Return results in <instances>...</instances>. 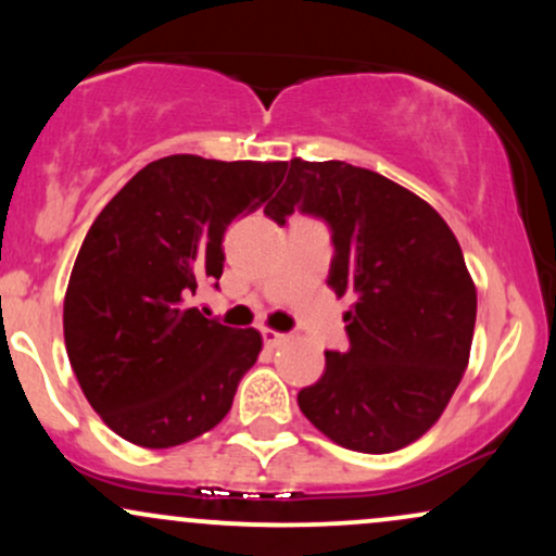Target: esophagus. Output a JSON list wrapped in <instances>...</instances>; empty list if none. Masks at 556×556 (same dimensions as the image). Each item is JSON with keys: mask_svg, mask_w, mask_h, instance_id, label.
I'll use <instances>...</instances> for the list:
<instances>
[{"mask_svg": "<svg viewBox=\"0 0 556 556\" xmlns=\"http://www.w3.org/2000/svg\"><path fill=\"white\" fill-rule=\"evenodd\" d=\"M261 337H264L266 348H277L279 342L287 340V334H282V331H277V329H261Z\"/></svg>", "mask_w": 556, "mask_h": 556, "instance_id": "obj_1", "label": "esophagus"}]
</instances>
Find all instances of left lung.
<instances>
[{"label": "left lung", "mask_w": 556, "mask_h": 556, "mask_svg": "<svg viewBox=\"0 0 556 556\" xmlns=\"http://www.w3.org/2000/svg\"><path fill=\"white\" fill-rule=\"evenodd\" d=\"M295 208L327 222V285L355 298L350 348L327 350V371L298 392L300 410L348 450H402L437 424L470 358L476 285L460 242L424 198L348 162L292 159L264 214L285 225Z\"/></svg>", "instance_id": "1"}]
</instances>
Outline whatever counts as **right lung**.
I'll use <instances>...</instances> for the list:
<instances>
[{"label": "right lung", "mask_w": 556, "mask_h": 556, "mask_svg": "<svg viewBox=\"0 0 556 556\" xmlns=\"http://www.w3.org/2000/svg\"><path fill=\"white\" fill-rule=\"evenodd\" d=\"M285 172L287 162L156 159L88 229L65 295L67 358L93 410L127 442L185 444L232 407L261 334L206 318L190 298L222 277L235 216L256 212Z\"/></svg>", "instance_id": "obj_1"}]
</instances>
